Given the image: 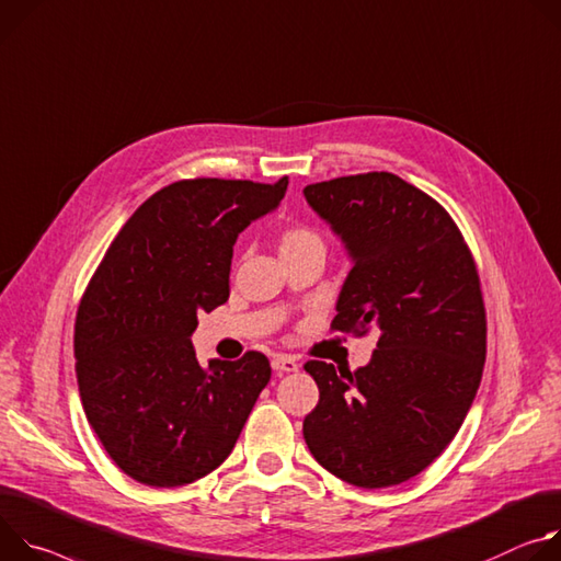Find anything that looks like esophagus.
Wrapping results in <instances>:
<instances>
[{"instance_id":"34e87169","label":"esophagus","mask_w":561,"mask_h":561,"mask_svg":"<svg viewBox=\"0 0 561 561\" xmlns=\"http://www.w3.org/2000/svg\"><path fill=\"white\" fill-rule=\"evenodd\" d=\"M272 367H274L276 375H287V371H296L298 369V363L289 354H276L272 358Z\"/></svg>"}]
</instances>
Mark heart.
<instances>
[{"label": "heart", "instance_id": "heart-1", "mask_svg": "<svg viewBox=\"0 0 561 561\" xmlns=\"http://www.w3.org/2000/svg\"><path fill=\"white\" fill-rule=\"evenodd\" d=\"M314 242H323L321 236L307 225H291L280 233V254L283 252H291V249H300L307 244Z\"/></svg>", "mask_w": 561, "mask_h": 561}]
</instances>
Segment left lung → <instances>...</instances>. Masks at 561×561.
Masks as SVG:
<instances>
[{
  "label": "left lung",
  "mask_w": 561,
  "mask_h": 561,
  "mask_svg": "<svg viewBox=\"0 0 561 561\" xmlns=\"http://www.w3.org/2000/svg\"><path fill=\"white\" fill-rule=\"evenodd\" d=\"M354 261L334 332L379 334L365 367L307 360L319 403L302 421L314 459L358 488L403 483L459 432L483 375L479 272L453 216L388 171L305 186Z\"/></svg>",
  "instance_id": "8db88e82"
}]
</instances>
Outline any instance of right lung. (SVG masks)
<instances>
[{"label":"right lung","mask_w":561,"mask_h":561,"mask_svg":"<svg viewBox=\"0 0 561 561\" xmlns=\"http://www.w3.org/2000/svg\"><path fill=\"white\" fill-rule=\"evenodd\" d=\"M287 182H171L119 229L82 294V408L115 466L145 485L178 488L216 470L272 379L254 350L203 367L192 334L201 312L229 298L238 233L278 207Z\"/></svg>","instance_id":"1"}]
</instances>
